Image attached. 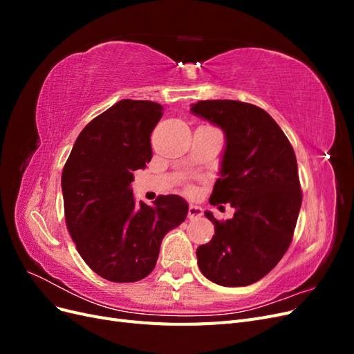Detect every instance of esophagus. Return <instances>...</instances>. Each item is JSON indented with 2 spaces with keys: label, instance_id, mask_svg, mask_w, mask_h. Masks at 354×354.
Here are the masks:
<instances>
[{
  "label": "esophagus",
  "instance_id": "esophagus-1",
  "mask_svg": "<svg viewBox=\"0 0 354 354\" xmlns=\"http://www.w3.org/2000/svg\"><path fill=\"white\" fill-rule=\"evenodd\" d=\"M202 216V208L198 205H194V203H190L189 205V212H187V217L189 220H196Z\"/></svg>",
  "mask_w": 354,
  "mask_h": 354
}]
</instances>
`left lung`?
<instances>
[{
  "mask_svg": "<svg viewBox=\"0 0 354 354\" xmlns=\"http://www.w3.org/2000/svg\"><path fill=\"white\" fill-rule=\"evenodd\" d=\"M192 112L218 125L226 136L221 177L211 205L230 203L233 218L209 211L212 239L196 250L202 274L221 286L260 281L291 245L303 192L294 149L264 109L238 100H199Z\"/></svg>",
  "mask_w": 354,
  "mask_h": 354,
  "instance_id": "obj_1",
  "label": "left lung"
}]
</instances>
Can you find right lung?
<instances>
[{
    "instance_id": "obj_1",
    "label": "right lung",
    "mask_w": 354,
    "mask_h": 354,
    "mask_svg": "<svg viewBox=\"0 0 354 354\" xmlns=\"http://www.w3.org/2000/svg\"><path fill=\"white\" fill-rule=\"evenodd\" d=\"M160 118L159 103L120 100L85 125L63 167L66 227L82 260L106 281L145 279L165 234L187 217L177 195H160L153 207L133 195L134 171L151 162Z\"/></svg>"
}]
</instances>
